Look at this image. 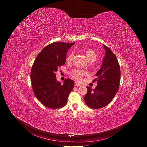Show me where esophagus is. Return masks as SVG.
Wrapping results in <instances>:
<instances>
[{"mask_svg": "<svg viewBox=\"0 0 147 147\" xmlns=\"http://www.w3.org/2000/svg\"><path fill=\"white\" fill-rule=\"evenodd\" d=\"M74 86H80V84L79 83H78L77 82H74Z\"/></svg>", "mask_w": 147, "mask_h": 147, "instance_id": "34e87169", "label": "esophagus"}]
</instances>
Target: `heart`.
<instances>
[{"mask_svg":"<svg viewBox=\"0 0 147 147\" xmlns=\"http://www.w3.org/2000/svg\"><path fill=\"white\" fill-rule=\"evenodd\" d=\"M86 54L87 56V57L90 61H94L97 59L98 55L96 52V51L92 48H87L85 50ZM74 53L73 52H71L69 53L67 56L66 57V61L68 63H70L72 61L73 59ZM87 74V73L86 71L80 69H76L72 70L71 72V76L76 79L77 81H81L82 80V78L83 76H86Z\"/></svg>","mask_w":147,"mask_h":147,"instance_id":"heart-1","label":"heart"}]
</instances>
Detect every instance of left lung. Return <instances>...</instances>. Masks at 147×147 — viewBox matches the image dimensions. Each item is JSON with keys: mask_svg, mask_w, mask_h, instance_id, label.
Here are the masks:
<instances>
[{"mask_svg": "<svg viewBox=\"0 0 147 147\" xmlns=\"http://www.w3.org/2000/svg\"><path fill=\"white\" fill-rule=\"evenodd\" d=\"M101 68L96 73L97 76L92 82H97L93 90L88 86L84 100L87 106L92 109H100L108 105L116 95L120 86V69L118 60L113 52L107 46Z\"/></svg>", "mask_w": 147, "mask_h": 147, "instance_id": "left-lung-1", "label": "left lung"}]
</instances>
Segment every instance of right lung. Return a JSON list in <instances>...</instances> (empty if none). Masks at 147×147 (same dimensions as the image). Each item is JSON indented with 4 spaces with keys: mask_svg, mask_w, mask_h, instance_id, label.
Listing matches in <instances>:
<instances>
[{
    "mask_svg": "<svg viewBox=\"0 0 147 147\" xmlns=\"http://www.w3.org/2000/svg\"><path fill=\"white\" fill-rule=\"evenodd\" d=\"M75 43L55 42L46 46L37 55L31 69L33 92L44 106L57 109L65 106L74 82L70 78L64 83L56 78L57 68L64 65L68 49Z\"/></svg>",
    "mask_w": 147,
    "mask_h": 147,
    "instance_id": "1",
    "label": "right lung"
}]
</instances>
